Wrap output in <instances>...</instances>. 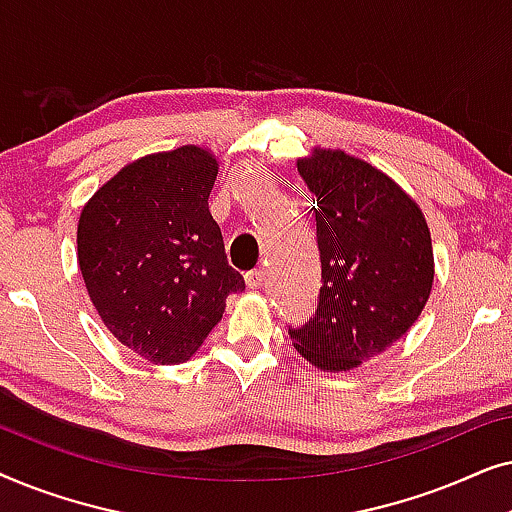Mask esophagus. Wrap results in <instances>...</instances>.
I'll use <instances>...</instances> for the list:
<instances>
[{"instance_id":"1","label":"esophagus","mask_w":512,"mask_h":512,"mask_svg":"<svg viewBox=\"0 0 512 512\" xmlns=\"http://www.w3.org/2000/svg\"><path fill=\"white\" fill-rule=\"evenodd\" d=\"M244 282H247L249 289H261L263 282H265V270L256 268V270L247 272V275H244Z\"/></svg>"}]
</instances>
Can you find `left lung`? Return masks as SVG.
<instances>
[{"label":"left lung","mask_w":512,"mask_h":512,"mask_svg":"<svg viewBox=\"0 0 512 512\" xmlns=\"http://www.w3.org/2000/svg\"><path fill=\"white\" fill-rule=\"evenodd\" d=\"M298 172L317 198L321 289L314 317L289 328L321 370H352L403 338L433 284L431 233L417 202L366 160L314 149Z\"/></svg>","instance_id":"1"}]
</instances>
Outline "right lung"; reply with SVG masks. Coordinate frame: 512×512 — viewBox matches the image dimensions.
Masks as SVG:
<instances>
[{
  "label": "right lung",
  "mask_w": 512,
  "mask_h": 512,
  "mask_svg": "<svg viewBox=\"0 0 512 512\" xmlns=\"http://www.w3.org/2000/svg\"><path fill=\"white\" fill-rule=\"evenodd\" d=\"M219 160L200 146L125 165L83 207L76 251L111 335L151 363H181L219 324L244 279L209 214Z\"/></svg>",
  "instance_id": "right-lung-1"
}]
</instances>
